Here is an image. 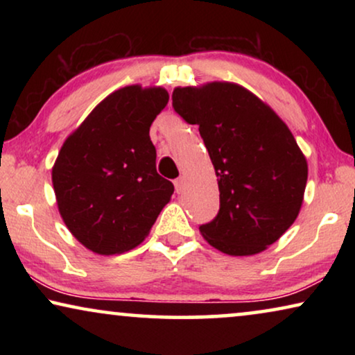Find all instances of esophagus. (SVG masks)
Instances as JSON below:
<instances>
[{"label": "esophagus", "instance_id": "1", "mask_svg": "<svg viewBox=\"0 0 355 355\" xmlns=\"http://www.w3.org/2000/svg\"><path fill=\"white\" fill-rule=\"evenodd\" d=\"M174 187H176V192L181 193L182 189H184V179L182 178H178L176 181H174Z\"/></svg>", "mask_w": 355, "mask_h": 355}]
</instances>
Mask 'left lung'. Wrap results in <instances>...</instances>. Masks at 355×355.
<instances>
[{"label":"left lung","instance_id":"1","mask_svg":"<svg viewBox=\"0 0 355 355\" xmlns=\"http://www.w3.org/2000/svg\"><path fill=\"white\" fill-rule=\"evenodd\" d=\"M173 108L197 124L220 189V211L200 226L223 254L263 252L289 230L304 202L309 166L288 125L234 82L176 87Z\"/></svg>","mask_w":355,"mask_h":355}]
</instances>
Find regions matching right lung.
I'll return each mask as SVG.
<instances>
[{
    "mask_svg": "<svg viewBox=\"0 0 355 355\" xmlns=\"http://www.w3.org/2000/svg\"><path fill=\"white\" fill-rule=\"evenodd\" d=\"M163 87L113 92L67 135L51 169L60 215L71 234L98 255L137 247L174 186L157 173L150 125L166 106Z\"/></svg>",
    "mask_w": 355,
    "mask_h": 355,
    "instance_id": "add662e5",
    "label": "right lung"
}]
</instances>
